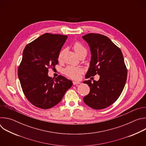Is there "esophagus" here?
Masks as SVG:
<instances>
[{"mask_svg": "<svg viewBox=\"0 0 146 146\" xmlns=\"http://www.w3.org/2000/svg\"><path fill=\"white\" fill-rule=\"evenodd\" d=\"M80 82H79V81H74L73 82V85H77V84H80Z\"/></svg>", "mask_w": 146, "mask_h": 146, "instance_id": "1", "label": "esophagus"}]
</instances>
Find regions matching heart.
Wrapping results in <instances>:
<instances>
[{"label": "heart", "mask_w": 146, "mask_h": 146, "mask_svg": "<svg viewBox=\"0 0 146 146\" xmlns=\"http://www.w3.org/2000/svg\"><path fill=\"white\" fill-rule=\"evenodd\" d=\"M74 50L76 52V53L77 54V55L78 56H79L80 55L84 54V53H86L87 54V49L84 47V46H83L82 44L77 42L74 44L73 46ZM65 51L64 50H62L59 55H58V59L60 60L62 58V56H63L64 53ZM64 73L65 74L72 78H78L80 74L82 73V69L81 68H77V67H74V66H69L66 69H65L64 70Z\"/></svg>", "instance_id": "obj_1"}]
</instances>
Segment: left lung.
Masks as SVG:
<instances>
[{
    "instance_id": "obj_1",
    "label": "left lung",
    "mask_w": 146,
    "mask_h": 146,
    "mask_svg": "<svg viewBox=\"0 0 146 146\" xmlns=\"http://www.w3.org/2000/svg\"><path fill=\"white\" fill-rule=\"evenodd\" d=\"M90 47L91 58L86 78L100 76L98 81L83 82L90 87V93L83 98L89 107L96 109L106 108L120 96L125 85L127 69L121 50L106 36L88 33L82 37Z\"/></svg>"
}]
</instances>
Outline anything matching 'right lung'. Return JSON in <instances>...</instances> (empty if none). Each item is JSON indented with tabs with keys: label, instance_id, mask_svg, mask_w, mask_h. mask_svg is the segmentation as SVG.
<instances>
[{
	"label": "right lung",
	"instance_id": "right-lung-1",
	"mask_svg": "<svg viewBox=\"0 0 146 146\" xmlns=\"http://www.w3.org/2000/svg\"><path fill=\"white\" fill-rule=\"evenodd\" d=\"M68 36L44 33L26 46L18 69L23 92L35 106L48 109L56 105L73 84L71 80L48 75V69L58 64V55Z\"/></svg>",
	"mask_w": 146,
	"mask_h": 146
}]
</instances>
